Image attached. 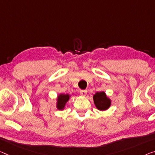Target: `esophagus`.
Wrapping results in <instances>:
<instances>
[{"label": "esophagus", "mask_w": 155, "mask_h": 155, "mask_svg": "<svg viewBox=\"0 0 155 155\" xmlns=\"http://www.w3.org/2000/svg\"><path fill=\"white\" fill-rule=\"evenodd\" d=\"M80 94L82 95V96H86V95H87V90H80Z\"/></svg>", "instance_id": "obj_1"}]
</instances>
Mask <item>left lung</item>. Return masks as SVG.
<instances>
[{"instance_id":"1","label":"left lung","mask_w":155,"mask_h":155,"mask_svg":"<svg viewBox=\"0 0 155 155\" xmlns=\"http://www.w3.org/2000/svg\"><path fill=\"white\" fill-rule=\"evenodd\" d=\"M94 103L97 109L104 111L110 106V100L107 97L104 92H97L94 96Z\"/></svg>"}]
</instances>
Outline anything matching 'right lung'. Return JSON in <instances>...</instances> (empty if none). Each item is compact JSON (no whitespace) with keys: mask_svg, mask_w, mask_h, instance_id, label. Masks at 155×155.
Wrapping results in <instances>:
<instances>
[{"mask_svg":"<svg viewBox=\"0 0 155 155\" xmlns=\"http://www.w3.org/2000/svg\"><path fill=\"white\" fill-rule=\"evenodd\" d=\"M68 99H69V96L68 94L59 95L58 99V108L59 109H63Z\"/></svg>","mask_w":155,"mask_h":155,"instance_id":"right-lung-1","label":"right lung"}]
</instances>
